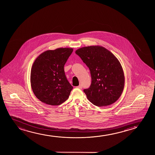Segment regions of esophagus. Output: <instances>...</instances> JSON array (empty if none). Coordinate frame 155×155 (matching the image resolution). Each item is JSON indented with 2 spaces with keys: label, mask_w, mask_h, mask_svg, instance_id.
Segmentation results:
<instances>
[{
  "label": "esophagus",
  "mask_w": 155,
  "mask_h": 155,
  "mask_svg": "<svg viewBox=\"0 0 155 155\" xmlns=\"http://www.w3.org/2000/svg\"><path fill=\"white\" fill-rule=\"evenodd\" d=\"M77 88H79V89H82V88H83V86H82V85H79L78 86H77Z\"/></svg>",
  "instance_id": "34e87169"
}]
</instances>
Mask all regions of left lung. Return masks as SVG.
<instances>
[{"instance_id":"8db88e82","label":"left lung","mask_w":155,"mask_h":155,"mask_svg":"<svg viewBox=\"0 0 155 155\" xmlns=\"http://www.w3.org/2000/svg\"><path fill=\"white\" fill-rule=\"evenodd\" d=\"M75 52L91 71V85L84 90L88 100L97 106H108L117 101L123 92L125 83L119 60L100 45L83 47Z\"/></svg>"}]
</instances>
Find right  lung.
Returning a JSON list of instances; mask_svg holds the SVG:
<instances>
[{"label": "right lung", "instance_id": "add662e5", "mask_svg": "<svg viewBox=\"0 0 155 155\" xmlns=\"http://www.w3.org/2000/svg\"><path fill=\"white\" fill-rule=\"evenodd\" d=\"M72 48H60L40 54L32 65L31 84L38 99L45 104L57 106L68 99L73 87L66 78L64 66Z\"/></svg>", "mask_w": 155, "mask_h": 155}]
</instances>
